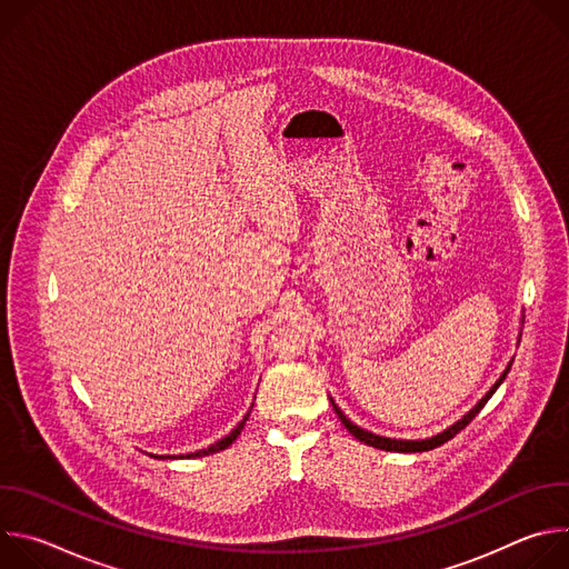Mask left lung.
<instances>
[{"label":"left lung","instance_id":"obj_1","mask_svg":"<svg viewBox=\"0 0 569 569\" xmlns=\"http://www.w3.org/2000/svg\"><path fill=\"white\" fill-rule=\"evenodd\" d=\"M520 338H522V333H520ZM511 365H513V360L507 365V369L502 371V376L496 380V385L486 391L479 400H477V405L475 408H470L459 421H455L452 426H448L443 432H437V435H432V437H428V439H391V437H382V435H373V432H369V430H365V428H360V426H356L351 419H347V415L338 408L336 405V400L331 398V402H333V410H336V415H338V419L345 423V428L358 439V441H362V443H367V446H373V448H378V450H387V452H428V450H435V448H439L441 443H446V441H450L455 435H459L477 415H479V410L483 408L486 402H489V398L496 393V389L505 382V378H507V373H509V369H511Z\"/></svg>","mask_w":569,"mask_h":569}]
</instances>
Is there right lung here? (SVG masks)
Returning a JSON list of instances; mask_svg holds the SVG:
<instances>
[{
    "instance_id": "obj_1",
    "label": "right lung",
    "mask_w": 569,
    "mask_h": 569,
    "mask_svg": "<svg viewBox=\"0 0 569 569\" xmlns=\"http://www.w3.org/2000/svg\"><path fill=\"white\" fill-rule=\"evenodd\" d=\"M257 398V396H254ZM252 408L254 405H250V410H248V415L242 417V421L227 435V437H222L220 441H216V443H211L209 448H202V450H196V452H189V455H180V459H193V457H207V455H213V452H220V450H224V448H229L233 441H236V437L242 432V428H246V421H248V417H250V412H252ZM150 457H154V459H176V457H171V455H150Z\"/></svg>"
}]
</instances>
